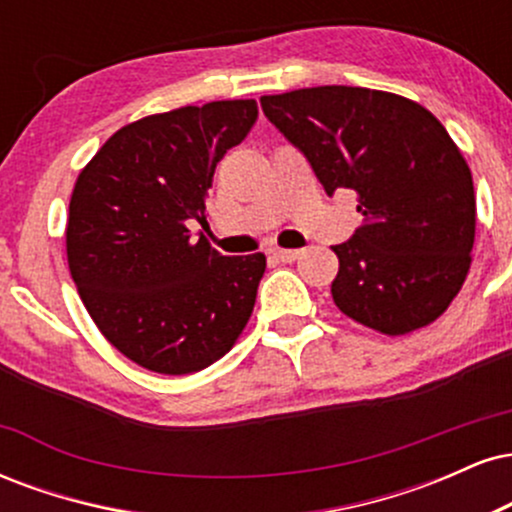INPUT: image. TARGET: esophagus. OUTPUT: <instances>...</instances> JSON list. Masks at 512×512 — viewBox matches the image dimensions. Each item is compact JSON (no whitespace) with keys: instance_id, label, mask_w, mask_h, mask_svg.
<instances>
[{"instance_id":"34e87169","label":"esophagus","mask_w":512,"mask_h":512,"mask_svg":"<svg viewBox=\"0 0 512 512\" xmlns=\"http://www.w3.org/2000/svg\"><path fill=\"white\" fill-rule=\"evenodd\" d=\"M272 255L279 262H296L298 257H301V250H274Z\"/></svg>"}]
</instances>
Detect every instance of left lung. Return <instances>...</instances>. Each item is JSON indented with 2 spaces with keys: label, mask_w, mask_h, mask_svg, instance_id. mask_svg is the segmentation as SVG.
I'll use <instances>...</instances> for the list:
<instances>
[{
  "label": "left lung",
  "mask_w": 512,
  "mask_h": 512,
  "mask_svg": "<svg viewBox=\"0 0 512 512\" xmlns=\"http://www.w3.org/2000/svg\"><path fill=\"white\" fill-rule=\"evenodd\" d=\"M327 195L354 190L363 226L334 245L332 298L390 337L431 325L472 262L477 199L460 149L424 105L358 86L260 98Z\"/></svg>",
  "instance_id": "obj_1"
}]
</instances>
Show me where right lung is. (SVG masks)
I'll return each instance as SVG.
<instances>
[{"label":"right lung","instance_id":"add662e5","mask_svg":"<svg viewBox=\"0 0 512 512\" xmlns=\"http://www.w3.org/2000/svg\"><path fill=\"white\" fill-rule=\"evenodd\" d=\"M255 122V101L149 115L117 129L79 173L69 272L103 337L146 370L197 373L248 325L267 257H223L192 240L187 221H207L216 163Z\"/></svg>","mask_w":512,"mask_h":512}]
</instances>
